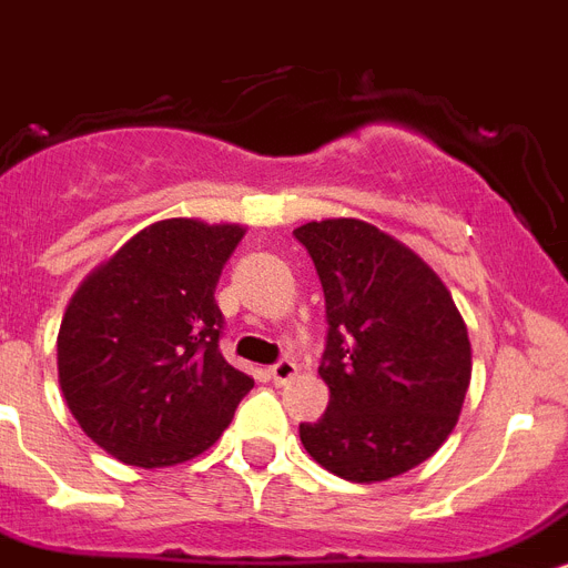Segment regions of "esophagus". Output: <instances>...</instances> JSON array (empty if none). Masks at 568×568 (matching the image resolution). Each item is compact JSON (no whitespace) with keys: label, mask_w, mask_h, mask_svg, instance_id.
Here are the masks:
<instances>
[{"label":"esophagus","mask_w":568,"mask_h":568,"mask_svg":"<svg viewBox=\"0 0 568 568\" xmlns=\"http://www.w3.org/2000/svg\"><path fill=\"white\" fill-rule=\"evenodd\" d=\"M268 375L274 384H288V381L297 375V364H294V361H288V357H283V361H276V364L271 366Z\"/></svg>","instance_id":"1"}]
</instances>
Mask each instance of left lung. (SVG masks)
Masks as SVG:
<instances>
[{
    "instance_id": "8db88e82",
    "label": "left lung",
    "mask_w": 568,
    "mask_h": 568,
    "mask_svg": "<svg viewBox=\"0 0 568 568\" xmlns=\"http://www.w3.org/2000/svg\"><path fill=\"white\" fill-rule=\"evenodd\" d=\"M326 297L321 378L328 407L300 424L321 468L384 483L430 459L459 422L470 341L447 285L422 256L364 219H323L294 231Z\"/></svg>"
}]
</instances>
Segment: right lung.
Listing matches in <instances>:
<instances>
[{"label":"right lung","instance_id":"1","mask_svg":"<svg viewBox=\"0 0 568 568\" xmlns=\"http://www.w3.org/2000/svg\"><path fill=\"white\" fill-rule=\"evenodd\" d=\"M245 227L161 219L85 276L57 335V375L80 430L135 468L195 459L254 378L219 352L216 283Z\"/></svg>","mask_w":568,"mask_h":568}]
</instances>
